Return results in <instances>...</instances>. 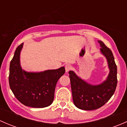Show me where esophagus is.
I'll return each mask as SVG.
<instances>
[{
	"label": "esophagus",
	"mask_w": 127,
	"mask_h": 127,
	"mask_svg": "<svg viewBox=\"0 0 127 127\" xmlns=\"http://www.w3.org/2000/svg\"><path fill=\"white\" fill-rule=\"evenodd\" d=\"M71 69H72L71 65L69 64H67L65 65V70H66V72H67L71 71Z\"/></svg>",
	"instance_id": "34e87169"
}]
</instances>
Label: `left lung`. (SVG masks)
Returning <instances> with one entry per match:
<instances>
[{
  "label": "left lung",
  "mask_w": 127,
  "mask_h": 127,
  "mask_svg": "<svg viewBox=\"0 0 127 127\" xmlns=\"http://www.w3.org/2000/svg\"><path fill=\"white\" fill-rule=\"evenodd\" d=\"M101 52L106 56L110 72L106 81L98 85H92L69 71L72 94L74 104L86 111L97 109L107 103L116 91L117 84V66L112 52L101 41H98Z\"/></svg>",
  "instance_id": "left-lung-1"
}]
</instances>
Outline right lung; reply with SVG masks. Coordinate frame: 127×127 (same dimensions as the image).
Returning a JSON list of instances; mask_svg holds the SVG:
<instances>
[{
    "label": "right lung",
    "instance_id": "obj_1",
    "mask_svg": "<svg viewBox=\"0 0 127 127\" xmlns=\"http://www.w3.org/2000/svg\"><path fill=\"white\" fill-rule=\"evenodd\" d=\"M23 43L16 48L10 61L9 84L16 99L25 106L42 108L50 106L54 99L58 80L65 73V68L48 70L41 72L23 71L20 55Z\"/></svg>",
    "mask_w": 127,
    "mask_h": 127
}]
</instances>
